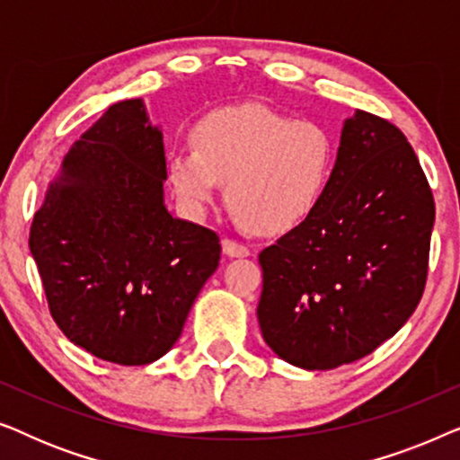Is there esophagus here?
<instances>
[{
	"instance_id": "34e87169",
	"label": "esophagus",
	"mask_w": 460,
	"mask_h": 460,
	"mask_svg": "<svg viewBox=\"0 0 460 460\" xmlns=\"http://www.w3.org/2000/svg\"><path fill=\"white\" fill-rule=\"evenodd\" d=\"M222 247H224V253L230 257H247L249 255L247 244L238 243V241H234V238H224Z\"/></svg>"
}]
</instances>
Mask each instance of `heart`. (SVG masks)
I'll return each mask as SVG.
<instances>
[{
	"label": "heart",
	"instance_id": "obj_1",
	"mask_svg": "<svg viewBox=\"0 0 460 460\" xmlns=\"http://www.w3.org/2000/svg\"><path fill=\"white\" fill-rule=\"evenodd\" d=\"M169 181L188 209L211 205L219 181L226 203L251 230L279 234L312 216L335 169V137L310 119L263 104H236L205 115L192 148L167 161Z\"/></svg>",
	"mask_w": 460,
	"mask_h": 460
}]
</instances>
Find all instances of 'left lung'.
Masks as SVG:
<instances>
[{
	"mask_svg": "<svg viewBox=\"0 0 460 460\" xmlns=\"http://www.w3.org/2000/svg\"><path fill=\"white\" fill-rule=\"evenodd\" d=\"M433 219L429 181L406 136L356 111L323 200L260 253L257 318L274 354L329 370L394 337L423 297Z\"/></svg>",
	"mask_w": 460,
	"mask_h": 460,
	"instance_id": "1",
	"label": "left lung"
}]
</instances>
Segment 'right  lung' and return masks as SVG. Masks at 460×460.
<instances>
[{
  "label": "right lung",
  "instance_id": "add662e5",
  "mask_svg": "<svg viewBox=\"0 0 460 460\" xmlns=\"http://www.w3.org/2000/svg\"><path fill=\"white\" fill-rule=\"evenodd\" d=\"M165 178L161 129L123 100L73 144L31 224L54 323L106 362L167 354L219 263L216 232L167 211Z\"/></svg>",
  "mask_w": 460,
  "mask_h": 460
}]
</instances>
